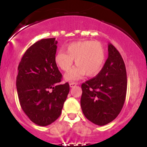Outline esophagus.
<instances>
[{
  "mask_svg": "<svg viewBox=\"0 0 147 147\" xmlns=\"http://www.w3.org/2000/svg\"><path fill=\"white\" fill-rule=\"evenodd\" d=\"M76 86H77V83H76V82H70L69 83V86L71 88H73Z\"/></svg>",
  "mask_w": 147,
  "mask_h": 147,
  "instance_id": "34e87169",
  "label": "esophagus"
}]
</instances>
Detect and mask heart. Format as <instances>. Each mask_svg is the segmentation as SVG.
I'll use <instances>...</instances> for the list:
<instances>
[{"mask_svg": "<svg viewBox=\"0 0 147 147\" xmlns=\"http://www.w3.org/2000/svg\"><path fill=\"white\" fill-rule=\"evenodd\" d=\"M65 52L55 54L54 61L58 67L63 71L71 69L75 59L76 67L65 76L66 81L79 80L86 75L94 77L101 71L105 61V51L100 42L80 41L73 42L65 48Z\"/></svg>", "mask_w": 147, "mask_h": 147, "instance_id": "heart-1", "label": "heart"}]
</instances>
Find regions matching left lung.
<instances>
[{
  "instance_id": "left-lung-1",
  "label": "left lung",
  "mask_w": 147,
  "mask_h": 147,
  "mask_svg": "<svg viewBox=\"0 0 147 147\" xmlns=\"http://www.w3.org/2000/svg\"><path fill=\"white\" fill-rule=\"evenodd\" d=\"M82 89L81 108L90 121L104 126L120 114L126 99L127 77L123 59L111 43L101 71L82 84Z\"/></svg>"
}]
</instances>
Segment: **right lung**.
Here are the masks:
<instances>
[{
    "instance_id": "obj_1",
    "label": "right lung",
    "mask_w": 147,
    "mask_h": 147,
    "mask_svg": "<svg viewBox=\"0 0 147 147\" xmlns=\"http://www.w3.org/2000/svg\"><path fill=\"white\" fill-rule=\"evenodd\" d=\"M57 43L55 38L37 41L25 51L18 67L20 105L32 122L41 126L59 117L69 92L67 82L59 84L62 75L54 61Z\"/></svg>"
}]
</instances>
